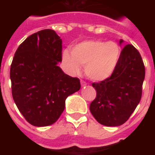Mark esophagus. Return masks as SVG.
I'll use <instances>...</instances> for the list:
<instances>
[{
  "mask_svg": "<svg viewBox=\"0 0 155 155\" xmlns=\"http://www.w3.org/2000/svg\"><path fill=\"white\" fill-rule=\"evenodd\" d=\"M81 87H85L86 85H87V83H86L85 81H81Z\"/></svg>",
  "mask_w": 155,
  "mask_h": 155,
  "instance_id": "1",
  "label": "esophagus"
}]
</instances>
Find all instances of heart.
<instances>
[{
    "mask_svg": "<svg viewBox=\"0 0 155 155\" xmlns=\"http://www.w3.org/2000/svg\"><path fill=\"white\" fill-rule=\"evenodd\" d=\"M121 56V50L115 42L100 40L84 41L77 44L71 50L64 51L63 61L72 74L84 66L85 74L96 81L110 78L116 71Z\"/></svg>",
    "mask_w": 155,
    "mask_h": 155,
    "instance_id": "b5f03b06",
    "label": "heart"
}]
</instances>
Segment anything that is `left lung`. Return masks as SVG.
I'll use <instances>...</instances> for the list:
<instances>
[{"mask_svg": "<svg viewBox=\"0 0 155 155\" xmlns=\"http://www.w3.org/2000/svg\"><path fill=\"white\" fill-rule=\"evenodd\" d=\"M124 42L120 39V46ZM144 78L141 56L133 45H127L113 75L92 84L97 95L90 105V111L94 119L106 127L124 124L140 101Z\"/></svg>", "mask_w": 155, "mask_h": 155, "instance_id": "8db88e82", "label": "left lung"}]
</instances>
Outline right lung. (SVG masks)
Segmentation results:
<instances>
[{
    "mask_svg": "<svg viewBox=\"0 0 155 155\" xmlns=\"http://www.w3.org/2000/svg\"><path fill=\"white\" fill-rule=\"evenodd\" d=\"M61 52V37L44 29L28 36L15 53L10 70L12 96L20 113L35 127L56 123L66 98L81 88L80 80L58 66Z\"/></svg>",
    "mask_w": 155,
    "mask_h": 155,
    "instance_id": "obj_1",
    "label": "right lung"
}]
</instances>
